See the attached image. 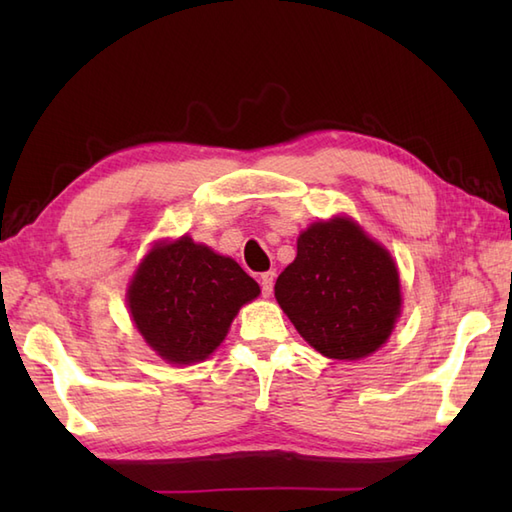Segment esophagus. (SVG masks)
Returning <instances> with one entry per match:
<instances>
[{
	"label": "esophagus",
	"mask_w": 512,
	"mask_h": 512,
	"mask_svg": "<svg viewBox=\"0 0 512 512\" xmlns=\"http://www.w3.org/2000/svg\"><path fill=\"white\" fill-rule=\"evenodd\" d=\"M259 284H262V295L270 297L273 295V286H275V273H264L262 279H259Z\"/></svg>",
	"instance_id": "obj_1"
}]
</instances>
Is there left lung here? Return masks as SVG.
<instances>
[{
  "instance_id": "obj_1",
  "label": "left lung",
  "mask_w": 512,
  "mask_h": 512,
  "mask_svg": "<svg viewBox=\"0 0 512 512\" xmlns=\"http://www.w3.org/2000/svg\"><path fill=\"white\" fill-rule=\"evenodd\" d=\"M275 297L303 339L339 361L376 352L400 314L394 259L347 217L301 233Z\"/></svg>"
}]
</instances>
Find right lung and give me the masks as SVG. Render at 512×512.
<instances>
[{"label": "right lung", "instance_id": "add662e5", "mask_svg": "<svg viewBox=\"0 0 512 512\" xmlns=\"http://www.w3.org/2000/svg\"><path fill=\"white\" fill-rule=\"evenodd\" d=\"M257 295V281L231 257L184 235L149 250L127 301L145 341L169 363L189 365L224 341L237 310Z\"/></svg>", "mask_w": 512, "mask_h": 512}]
</instances>
